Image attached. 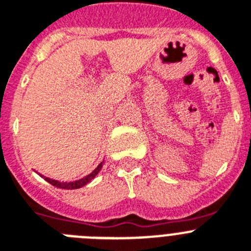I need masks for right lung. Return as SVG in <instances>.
<instances>
[{"label":"right lung","mask_w":251,"mask_h":251,"mask_svg":"<svg viewBox=\"0 0 251 251\" xmlns=\"http://www.w3.org/2000/svg\"><path fill=\"white\" fill-rule=\"evenodd\" d=\"M103 163H104V161L100 162V163L98 165V167L95 168L92 174H89L88 176L83 177V178L77 179V181H73V182H59V181L51 179V178H49V177H45V179L48 181L49 183H51L52 186H56V187H59V188H64V190H76V188H80V187H83V186H85L86 183H89L90 181H92V179L99 174V171H100L101 167H103Z\"/></svg>","instance_id":"1"}]
</instances>
